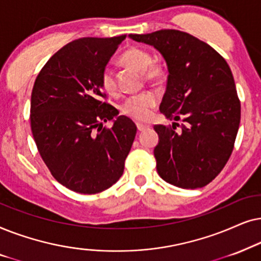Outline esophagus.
Wrapping results in <instances>:
<instances>
[{
  "label": "esophagus",
  "mask_w": 261,
  "mask_h": 261,
  "mask_svg": "<svg viewBox=\"0 0 261 261\" xmlns=\"http://www.w3.org/2000/svg\"><path fill=\"white\" fill-rule=\"evenodd\" d=\"M136 125H137V128H138V131H144L145 128H148V127H149L148 125H145V124H142V123H137Z\"/></svg>",
  "instance_id": "esophagus-1"
}]
</instances>
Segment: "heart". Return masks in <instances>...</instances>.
Wrapping results in <instances>:
<instances>
[{
	"mask_svg": "<svg viewBox=\"0 0 261 261\" xmlns=\"http://www.w3.org/2000/svg\"><path fill=\"white\" fill-rule=\"evenodd\" d=\"M120 62L124 65L144 72L145 79H156L161 75V69L151 65L152 58L149 52L140 47H130L121 55ZM100 86L109 94L117 92V83L113 71L105 68L100 74ZM158 103V96L151 92H144L140 94L128 96L121 105V112L136 120H145L150 117L151 110Z\"/></svg>",
	"mask_w": 261,
	"mask_h": 261,
	"instance_id": "heart-1",
	"label": "heart"
}]
</instances>
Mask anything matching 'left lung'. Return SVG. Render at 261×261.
I'll return each instance as SVG.
<instances>
[{
  "label": "left lung",
  "mask_w": 261,
  "mask_h": 261,
  "mask_svg": "<svg viewBox=\"0 0 261 261\" xmlns=\"http://www.w3.org/2000/svg\"><path fill=\"white\" fill-rule=\"evenodd\" d=\"M128 38L154 46L168 69L160 112L174 121L172 127L154 126L159 175L181 189L204 187L223 169L238 135L241 105L230 68L210 45L181 31ZM180 119L184 124L176 132Z\"/></svg>",
  "instance_id": "8db88e82"
}]
</instances>
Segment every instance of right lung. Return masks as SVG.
<instances>
[{
    "instance_id": "obj_1",
    "label": "right lung",
    "mask_w": 261,
    "mask_h": 261,
    "mask_svg": "<svg viewBox=\"0 0 261 261\" xmlns=\"http://www.w3.org/2000/svg\"><path fill=\"white\" fill-rule=\"evenodd\" d=\"M124 36L81 38L52 56L34 82L31 128L45 165L77 193L102 192L124 172L137 126L101 101L100 74ZM107 120L113 127H102Z\"/></svg>"
}]
</instances>
